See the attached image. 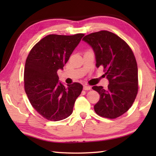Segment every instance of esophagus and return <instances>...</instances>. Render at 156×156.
Here are the masks:
<instances>
[{
    "label": "esophagus",
    "mask_w": 156,
    "mask_h": 156,
    "mask_svg": "<svg viewBox=\"0 0 156 156\" xmlns=\"http://www.w3.org/2000/svg\"><path fill=\"white\" fill-rule=\"evenodd\" d=\"M91 89V87L89 85H84L83 86V89L84 90H90V89Z\"/></svg>",
    "instance_id": "esophagus-1"
}]
</instances>
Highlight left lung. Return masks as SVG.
<instances>
[{
  "label": "left lung",
  "instance_id": "1",
  "mask_svg": "<svg viewBox=\"0 0 156 156\" xmlns=\"http://www.w3.org/2000/svg\"><path fill=\"white\" fill-rule=\"evenodd\" d=\"M83 41L93 49L96 67L104 68L109 83L107 89L92 87L100 94L95 112L102 117H119L132 106L138 94V66L133 53L122 39L108 31L91 33Z\"/></svg>",
  "mask_w": 156,
  "mask_h": 156
}]
</instances>
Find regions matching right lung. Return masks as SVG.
<instances>
[{"label": "right lung", "instance_id": "right-lung-1", "mask_svg": "<svg viewBox=\"0 0 156 156\" xmlns=\"http://www.w3.org/2000/svg\"><path fill=\"white\" fill-rule=\"evenodd\" d=\"M83 34L73 36L51 34L35 44L25 62V90L31 105L39 114L51 121L65 119L73 112L83 85L65 86L57 72L63 69Z\"/></svg>", "mask_w": 156, "mask_h": 156}]
</instances>
